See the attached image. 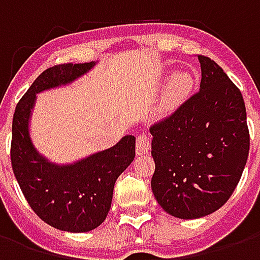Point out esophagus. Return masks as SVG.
I'll return each mask as SVG.
<instances>
[{"instance_id":"obj_1","label":"esophagus","mask_w":260,"mask_h":260,"mask_svg":"<svg viewBox=\"0 0 260 260\" xmlns=\"http://www.w3.org/2000/svg\"><path fill=\"white\" fill-rule=\"evenodd\" d=\"M150 149V138L147 134H141L136 138V153L138 154H145Z\"/></svg>"}]
</instances>
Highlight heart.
I'll use <instances>...</instances> for the list:
<instances>
[{
	"label": "heart",
	"mask_w": 260,
	"mask_h": 260,
	"mask_svg": "<svg viewBox=\"0 0 260 260\" xmlns=\"http://www.w3.org/2000/svg\"><path fill=\"white\" fill-rule=\"evenodd\" d=\"M192 86H193V78L191 74H188V72L175 74L167 85L161 108L164 111H167V110H173L174 107H177L189 94Z\"/></svg>",
	"instance_id": "1"
}]
</instances>
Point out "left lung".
Wrapping results in <instances>:
<instances>
[{
    "label": "left lung",
    "instance_id": "8db88e82",
    "mask_svg": "<svg viewBox=\"0 0 260 260\" xmlns=\"http://www.w3.org/2000/svg\"><path fill=\"white\" fill-rule=\"evenodd\" d=\"M201 89L150 126L158 205L178 218L216 212L233 195L249 154L245 103L213 59L198 55Z\"/></svg>",
    "mask_w": 260,
    "mask_h": 260
}]
</instances>
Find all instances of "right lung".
I'll use <instances>...</instances> for the list:
<instances>
[{
  "label": "right lung",
  "mask_w": 260,
  "mask_h": 260,
  "mask_svg": "<svg viewBox=\"0 0 260 260\" xmlns=\"http://www.w3.org/2000/svg\"><path fill=\"white\" fill-rule=\"evenodd\" d=\"M93 65L59 64L43 71L16 104L12 119L11 163L26 201L43 221L69 233L90 231L106 220L115 181L135 158V136H124L78 163L57 166L33 146L29 118L36 93L71 83Z\"/></svg>",
  "instance_id": "add662e5"
}]
</instances>
